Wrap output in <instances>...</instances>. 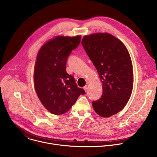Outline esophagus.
Masks as SVG:
<instances>
[{
	"label": "esophagus",
	"mask_w": 157,
	"mask_h": 157,
	"mask_svg": "<svg viewBox=\"0 0 157 157\" xmlns=\"http://www.w3.org/2000/svg\"><path fill=\"white\" fill-rule=\"evenodd\" d=\"M84 90H85V91L86 92H87V89H88V86L86 85V86H85L84 87Z\"/></svg>",
	"instance_id": "1"
}]
</instances>
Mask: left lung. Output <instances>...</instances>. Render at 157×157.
I'll return each instance as SVG.
<instances>
[{
	"label": "left lung",
	"mask_w": 157,
	"mask_h": 157,
	"mask_svg": "<svg viewBox=\"0 0 157 157\" xmlns=\"http://www.w3.org/2000/svg\"><path fill=\"white\" fill-rule=\"evenodd\" d=\"M82 45L96 67L102 85V94L93 107L101 117L121 111L132 94L133 74L127 49L119 39L107 33L85 36Z\"/></svg>",
	"instance_id": "obj_1"
}]
</instances>
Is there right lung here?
Segmentation results:
<instances>
[{
	"mask_svg": "<svg viewBox=\"0 0 157 157\" xmlns=\"http://www.w3.org/2000/svg\"><path fill=\"white\" fill-rule=\"evenodd\" d=\"M81 36H57L40 50L34 70V84L41 102L49 112L60 115L68 112L84 89L78 87L73 76L66 72V63Z\"/></svg>",
	"mask_w": 157,
	"mask_h": 157,
	"instance_id": "obj_1",
	"label": "right lung"
}]
</instances>
